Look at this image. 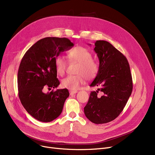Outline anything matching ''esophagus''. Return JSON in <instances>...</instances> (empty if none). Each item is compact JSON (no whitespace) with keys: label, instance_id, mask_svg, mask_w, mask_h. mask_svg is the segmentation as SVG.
<instances>
[{"label":"esophagus","instance_id":"esophagus-1","mask_svg":"<svg viewBox=\"0 0 155 155\" xmlns=\"http://www.w3.org/2000/svg\"><path fill=\"white\" fill-rule=\"evenodd\" d=\"M70 95H72V94H77L78 92L77 91H70Z\"/></svg>","mask_w":155,"mask_h":155}]
</instances>
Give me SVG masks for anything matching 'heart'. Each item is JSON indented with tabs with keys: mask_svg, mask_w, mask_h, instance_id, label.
Here are the masks:
<instances>
[{
	"mask_svg": "<svg viewBox=\"0 0 155 155\" xmlns=\"http://www.w3.org/2000/svg\"><path fill=\"white\" fill-rule=\"evenodd\" d=\"M71 61L79 63L77 70L78 75H68L61 80V85L70 90H76L83 84L87 79L94 78L99 71L98 64L92 60V54L87 49L82 46H76L68 53ZM54 68L57 74L63 76L66 71L67 63L61 56H57L54 59Z\"/></svg>",
	"mask_w": 155,
	"mask_h": 155,
	"instance_id": "b5f03b06",
	"label": "heart"
}]
</instances>
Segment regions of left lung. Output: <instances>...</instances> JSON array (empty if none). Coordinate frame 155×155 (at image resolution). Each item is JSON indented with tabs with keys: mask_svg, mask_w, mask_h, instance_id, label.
I'll list each match as a JSON object with an SVG mask.
<instances>
[{
	"mask_svg": "<svg viewBox=\"0 0 155 155\" xmlns=\"http://www.w3.org/2000/svg\"><path fill=\"white\" fill-rule=\"evenodd\" d=\"M94 50L99 67L90 86L101 88L91 92L84 113L88 120L99 124L113 120L123 111L133 91V81L127 60L110 43L96 41ZM99 91L103 94L101 97L97 95Z\"/></svg>",
	"mask_w": 155,
	"mask_h": 155,
	"instance_id": "1",
	"label": "left lung"
}]
</instances>
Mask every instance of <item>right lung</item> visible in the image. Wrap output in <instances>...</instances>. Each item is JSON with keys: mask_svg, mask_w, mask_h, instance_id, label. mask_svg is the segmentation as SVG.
<instances>
[{"mask_svg": "<svg viewBox=\"0 0 155 155\" xmlns=\"http://www.w3.org/2000/svg\"><path fill=\"white\" fill-rule=\"evenodd\" d=\"M74 45L66 38L48 37L39 40L26 51L18 73L19 97L29 114L48 123L58 117L68 96L67 88L45 92L60 85L54 59Z\"/></svg>", "mask_w": 155, "mask_h": 155, "instance_id": "1", "label": "right lung"}]
</instances>
